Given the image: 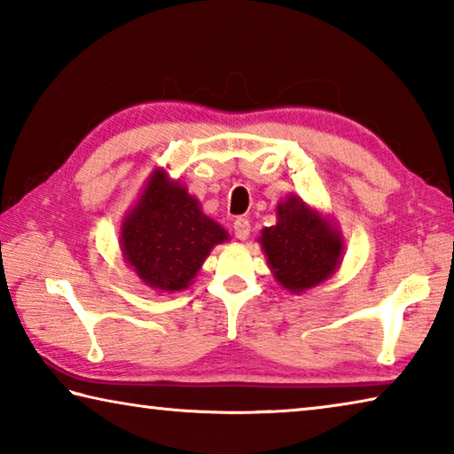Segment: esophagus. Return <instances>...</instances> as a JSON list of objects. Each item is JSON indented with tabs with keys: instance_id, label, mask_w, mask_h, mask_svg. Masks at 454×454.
Returning <instances> with one entry per match:
<instances>
[{
	"instance_id": "34e87169",
	"label": "esophagus",
	"mask_w": 454,
	"mask_h": 454,
	"mask_svg": "<svg viewBox=\"0 0 454 454\" xmlns=\"http://www.w3.org/2000/svg\"><path fill=\"white\" fill-rule=\"evenodd\" d=\"M234 236L238 240H246L250 236V220L248 218H236L234 220Z\"/></svg>"
}]
</instances>
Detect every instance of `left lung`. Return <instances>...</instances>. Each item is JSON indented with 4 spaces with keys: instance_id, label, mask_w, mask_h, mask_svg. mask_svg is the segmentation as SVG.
I'll return each instance as SVG.
<instances>
[{
    "instance_id": "1",
    "label": "left lung",
    "mask_w": 454,
    "mask_h": 454,
    "mask_svg": "<svg viewBox=\"0 0 454 454\" xmlns=\"http://www.w3.org/2000/svg\"><path fill=\"white\" fill-rule=\"evenodd\" d=\"M276 212V226L264 228L260 238L274 278L292 292L326 280L340 262V236L298 198L286 200Z\"/></svg>"
}]
</instances>
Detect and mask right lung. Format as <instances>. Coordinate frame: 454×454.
I'll use <instances>...</instances> for the list:
<instances>
[{"instance_id": "obj_1", "label": "right lung", "mask_w": 454, "mask_h": 454, "mask_svg": "<svg viewBox=\"0 0 454 454\" xmlns=\"http://www.w3.org/2000/svg\"><path fill=\"white\" fill-rule=\"evenodd\" d=\"M224 228L204 216L186 188L158 170L121 226V250L136 274L152 288L184 290L218 242Z\"/></svg>"}]
</instances>
